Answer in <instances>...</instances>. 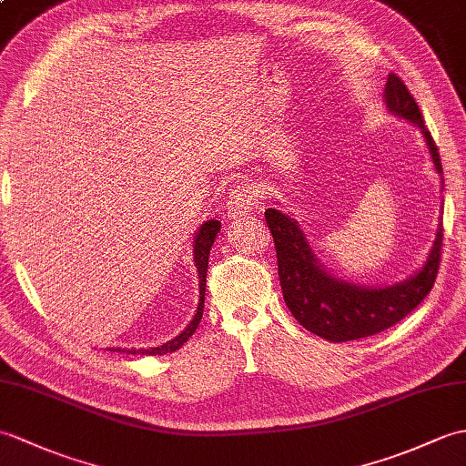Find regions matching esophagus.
<instances>
[{"label":"esophagus","instance_id":"esophagus-1","mask_svg":"<svg viewBox=\"0 0 466 466\" xmlns=\"http://www.w3.org/2000/svg\"><path fill=\"white\" fill-rule=\"evenodd\" d=\"M258 207V198L250 187H234L228 198V214L238 218V216H246L254 212Z\"/></svg>","mask_w":466,"mask_h":466}]
</instances>
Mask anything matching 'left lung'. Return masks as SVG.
I'll use <instances>...</instances> for the list:
<instances>
[{
	"label": "left lung",
	"mask_w": 466,
	"mask_h": 466,
	"mask_svg": "<svg viewBox=\"0 0 466 466\" xmlns=\"http://www.w3.org/2000/svg\"><path fill=\"white\" fill-rule=\"evenodd\" d=\"M383 96L389 111L420 128L435 168L442 175L439 148L425 127L419 105L395 73H389ZM264 216L274 236L278 276L286 306L299 326L323 339L341 343L385 331L409 316L435 286L441 266L442 226L419 274L387 288H363L329 276L313 258L306 236L294 218L276 208H268Z\"/></svg>",
	"instance_id": "obj_1"
}]
</instances>
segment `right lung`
<instances>
[{
  "label": "right lung",
  "mask_w": 466,
  "mask_h": 466,
  "mask_svg": "<svg viewBox=\"0 0 466 466\" xmlns=\"http://www.w3.org/2000/svg\"><path fill=\"white\" fill-rule=\"evenodd\" d=\"M220 230V222L218 220H208L200 226V230L194 238V262H197L198 268V278H200V301L197 308V316L192 318V321L188 323V328L184 329L180 335H177L172 341H167L158 345V348H150V350H128L127 353H143V355H165V353H172L180 350L184 343L188 341V338H192V333L197 331L198 323L202 319L204 313V291H207V272H208V256H210V248L216 240V234ZM109 351H123V350H109Z\"/></svg>",
  "instance_id": "right-lung-1"
}]
</instances>
